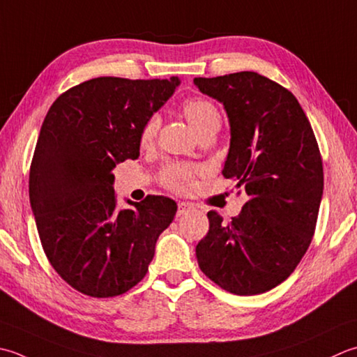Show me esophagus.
<instances>
[{
  "mask_svg": "<svg viewBox=\"0 0 357 357\" xmlns=\"http://www.w3.org/2000/svg\"><path fill=\"white\" fill-rule=\"evenodd\" d=\"M192 208V204H188V202H178V215H184Z\"/></svg>",
  "mask_w": 357,
  "mask_h": 357,
  "instance_id": "34e87169",
  "label": "esophagus"
}]
</instances>
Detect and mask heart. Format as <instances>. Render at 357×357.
I'll return each mask as SVG.
<instances>
[{
  "mask_svg": "<svg viewBox=\"0 0 357 357\" xmlns=\"http://www.w3.org/2000/svg\"><path fill=\"white\" fill-rule=\"evenodd\" d=\"M183 113L198 137L204 135V132L218 131L221 127V116L218 108L206 99L187 100L183 105ZM158 127L159 119L156 116L150 117L144 123L141 131L142 145H146L153 141V137L156 136ZM160 181H162L165 187L172 188L174 192H185L193 184V169L185 164H169L162 170V173H160Z\"/></svg>",
  "mask_w": 357,
  "mask_h": 357,
  "instance_id": "heart-1",
  "label": "heart"
}]
</instances>
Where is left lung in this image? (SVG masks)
I'll list each match as a JSON object with an SVG mask.
<instances>
[{
  "label": "left lung",
  "instance_id": "8db88e82",
  "mask_svg": "<svg viewBox=\"0 0 357 357\" xmlns=\"http://www.w3.org/2000/svg\"><path fill=\"white\" fill-rule=\"evenodd\" d=\"M193 83L226 109L230 146L222 174L249 198L229 222L207 213L198 264L232 294H261L294 272L312 240L324 195L316 136L294 94L268 77L243 71Z\"/></svg>",
  "mask_w": 357,
  "mask_h": 357
}]
</instances>
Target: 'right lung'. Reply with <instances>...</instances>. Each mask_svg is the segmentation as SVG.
<instances>
[{
    "instance_id": "add662e5",
    "label": "right lung",
    "mask_w": 357,
    "mask_h": 357,
    "mask_svg": "<svg viewBox=\"0 0 357 357\" xmlns=\"http://www.w3.org/2000/svg\"><path fill=\"white\" fill-rule=\"evenodd\" d=\"M181 80L97 77L52 103L35 146L29 198L52 268L82 294L121 296L145 277L176 202L150 195L117 208L116 164L137 159L144 123Z\"/></svg>"
}]
</instances>
